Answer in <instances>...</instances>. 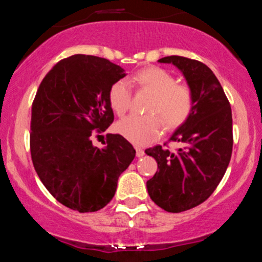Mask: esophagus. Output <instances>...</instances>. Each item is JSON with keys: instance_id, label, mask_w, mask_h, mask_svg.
<instances>
[{"instance_id": "1", "label": "esophagus", "mask_w": 262, "mask_h": 262, "mask_svg": "<svg viewBox=\"0 0 262 262\" xmlns=\"http://www.w3.org/2000/svg\"><path fill=\"white\" fill-rule=\"evenodd\" d=\"M136 150H137V157L138 158H140V157H143V155H144V150H143L142 148H136Z\"/></svg>"}]
</instances>
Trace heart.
Masks as SVG:
<instances>
[{"label":"heart","mask_w":262,"mask_h":262,"mask_svg":"<svg viewBox=\"0 0 262 262\" xmlns=\"http://www.w3.org/2000/svg\"><path fill=\"white\" fill-rule=\"evenodd\" d=\"M133 82L140 89L154 94L148 112L158 114L168 129L178 128L190 116L194 107L191 91L186 85L177 84V78L169 71L160 67L144 68L134 74ZM108 99L118 116H124L130 109L133 100L129 82L120 79L113 83L109 88ZM157 116L133 114L120 120L117 130L133 144L146 145L157 139L163 130L162 119Z\"/></svg>","instance_id":"1"}]
</instances>
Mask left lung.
I'll return each mask as SVG.
<instances>
[{
    "instance_id": "left-lung-1",
    "label": "left lung",
    "mask_w": 262,
    "mask_h": 262,
    "mask_svg": "<svg viewBox=\"0 0 262 262\" xmlns=\"http://www.w3.org/2000/svg\"><path fill=\"white\" fill-rule=\"evenodd\" d=\"M183 73L194 98L188 119L171 134L175 151L162 145L146 149L159 170L146 182L149 196L169 212H182L204 203L223 179L232 151L230 103L208 66L180 56L160 58Z\"/></svg>"
}]
</instances>
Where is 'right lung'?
Listing matches in <instances>:
<instances>
[{
	"label": "right lung",
	"instance_id": "add662e5",
	"mask_svg": "<svg viewBox=\"0 0 262 262\" xmlns=\"http://www.w3.org/2000/svg\"><path fill=\"white\" fill-rule=\"evenodd\" d=\"M125 71L108 59L74 54L46 74L32 104L31 157L48 191L72 210L98 211L113 199L136 149L119 134L94 146L92 133L113 123L109 88Z\"/></svg>",
	"mask_w": 262,
	"mask_h": 262
}]
</instances>
